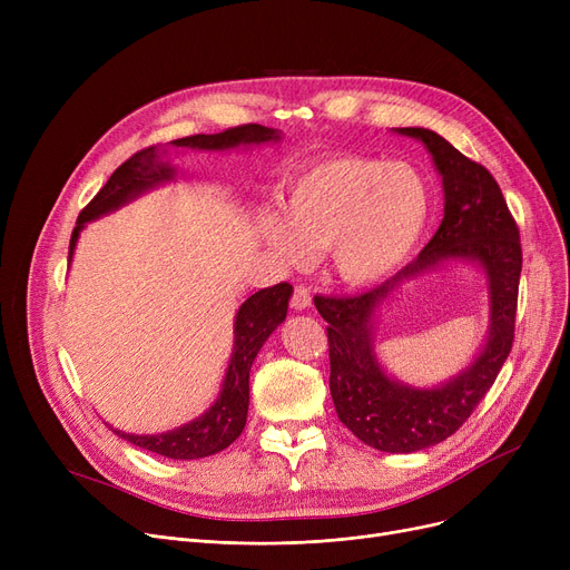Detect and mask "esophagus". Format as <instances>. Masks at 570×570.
Returning a JSON list of instances; mask_svg holds the SVG:
<instances>
[{"mask_svg": "<svg viewBox=\"0 0 570 570\" xmlns=\"http://www.w3.org/2000/svg\"><path fill=\"white\" fill-rule=\"evenodd\" d=\"M291 307L295 312H305L312 307V295H309V288L305 286H295L293 291V297H291Z\"/></svg>", "mask_w": 570, "mask_h": 570, "instance_id": "1", "label": "esophagus"}]
</instances>
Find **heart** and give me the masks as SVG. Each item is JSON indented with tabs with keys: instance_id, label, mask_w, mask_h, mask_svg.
Masks as SVG:
<instances>
[{
	"instance_id": "b5f03b06",
	"label": "heart",
	"mask_w": 570,
	"mask_h": 570,
	"mask_svg": "<svg viewBox=\"0 0 570 570\" xmlns=\"http://www.w3.org/2000/svg\"><path fill=\"white\" fill-rule=\"evenodd\" d=\"M286 217L267 215L263 239L282 263L303 267L327 249L335 277L372 286L421 245L432 215L428 179L406 161L337 155L309 164L286 185Z\"/></svg>"
}]
</instances>
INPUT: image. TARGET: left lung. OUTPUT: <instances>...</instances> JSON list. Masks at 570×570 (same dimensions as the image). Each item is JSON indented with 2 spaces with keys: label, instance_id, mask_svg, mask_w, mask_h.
I'll return each instance as SVG.
<instances>
[{
  "label": "left lung",
  "instance_id": "1",
  "mask_svg": "<svg viewBox=\"0 0 570 570\" xmlns=\"http://www.w3.org/2000/svg\"><path fill=\"white\" fill-rule=\"evenodd\" d=\"M421 140L441 175L443 222L395 277L353 297H314L331 344V395L340 421L383 453H415L455 434L492 387L515 335L522 273L520 230L497 179L436 131L393 129ZM448 262H471L487 275L491 323L474 361L448 382L411 386L387 375L375 355V327L406 281Z\"/></svg>",
  "mask_w": 570,
  "mask_h": 570
}]
</instances>
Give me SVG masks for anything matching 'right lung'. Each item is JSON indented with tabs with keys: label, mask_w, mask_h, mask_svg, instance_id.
Instances as JSON below:
<instances>
[{
	"label": "right lung",
	"mask_w": 570,
	"mask_h": 570,
	"mask_svg": "<svg viewBox=\"0 0 570 570\" xmlns=\"http://www.w3.org/2000/svg\"><path fill=\"white\" fill-rule=\"evenodd\" d=\"M279 140H282V131L277 129L261 127V125H245V127L226 129L213 136L198 134V136L177 138V140H170L166 147L140 149L138 155L127 159L110 175L104 189L89 200V205L80 213L76 228L71 233L69 261L73 258L78 237L85 224L95 222L104 215H110L122 205L136 200L138 196L173 183L177 177V168L168 159L170 147L194 149V153H226V149L256 147V145L279 142ZM291 295H293L291 284H277L269 288H261L258 293H254L243 305H239L233 321V353H230L228 370L222 383V391L213 402V406H207L198 417L159 434H129L115 428L112 432L134 445L145 448L149 453H157L170 460H200L228 448L239 434H243L247 423L252 365L256 361L261 346L267 342V337L284 323Z\"/></svg>",
	"instance_id": "1"
}]
</instances>
